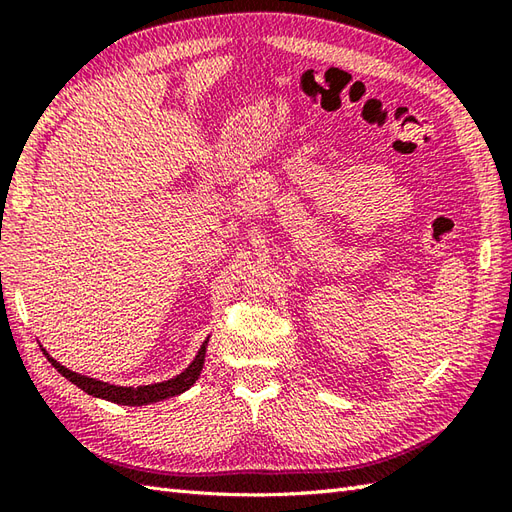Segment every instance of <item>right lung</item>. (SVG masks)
I'll return each instance as SVG.
<instances>
[{"label":"right lung","instance_id":"add662e5","mask_svg":"<svg viewBox=\"0 0 512 512\" xmlns=\"http://www.w3.org/2000/svg\"><path fill=\"white\" fill-rule=\"evenodd\" d=\"M206 339L202 343V347L195 354V358L191 361V365L184 369L182 374H178L176 378H169V380H162V383H154V385H140V387H121V385H110V383H103V380H96L90 376H81L72 372V369L63 367L61 363L54 361V358L43 350V354L48 356V361L52 363V367L57 369L61 376H65L74 383L79 389H83L85 394H90L94 398H103V400H110L116 402V405H127V407H143L149 405V402H160V400H167L171 396H178L182 391H187L195 380L200 378L202 374V367H204V356H206Z\"/></svg>","mask_w":512,"mask_h":512}]
</instances>
